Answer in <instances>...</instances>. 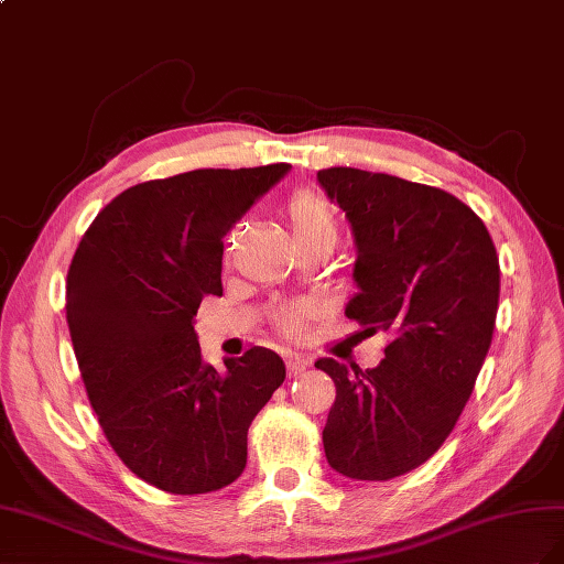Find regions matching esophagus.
I'll return each instance as SVG.
<instances>
[{"label": "esophagus", "mask_w": 564, "mask_h": 564, "mask_svg": "<svg viewBox=\"0 0 564 564\" xmlns=\"http://www.w3.org/2000/svg\"><path fill=\"white\" fill-rule=\"evenodd\" d=\"M307 366H310V359L285 357V371H288V376H297V373H302Z\"/></svg>", "instance_id": "34e87169"}]
</instances>
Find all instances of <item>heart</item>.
<instances>
[{"instance_id": "obj_1", "label": "heart", "mask_w": 564, "mask_h": 564, "mask_svg": "<svg viewBox=\"0 0 564 564\" xmlns=\"http://www.w3.org/2000/svg\"><path fill=\"white\" fill-rule=\"evenodd\" d=\"M283 215L288 219V227H291L297 248L312 246V243H335L337 221L324 193H318L314 188H302L293 193L283 207ZM229 250H234L231 238L227 243V252ZM307 316H310L307 304H295V307H288L276 314V328L283 335H297Z\"/></svg>"}]
</instances>
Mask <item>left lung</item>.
I'll use <instances>...</instances> for the list:
<instances>
[{"label": "left lung", "instance_id": "8db88e82", "mask_svg": "<svg viewBox=\"0 0 564 564\" xmlns=\"http://www.w3.org/2000/svg\"><path fill=\"white\" fill-rule=\"evenodd\" d=\"M318 182L357 240L359 293L345 314L392 337L366 371L316 361L335 382L324 452L345 477L388 481L437 452L468 404L501 267L485 221L452 193L354 167L321 170Z\"/></svg>", "mask_w": 564, "mask_h": 564}]
</instances>
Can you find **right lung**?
Wrapping results in <instances>:
<instances>
[{
    "label": "right lung",
    "mask_w": 564,
    "mask_h": 564,
    "mask_svg": "<svg viewBox=\"0 0 564 564\" xmlns=\"http://www.w3.org/2000/svg\"><path fill=\"white\" fill-rule=\"evenodd\" d=\"M288 167L137 184L96 215L73 254L66 318L89 404L112 452L160 491L196 496L238 479L248 427L285 380L279 354L262 347L217 373L193 316L221 295V238Z\"/></svg>",
    "instance_id": "obj_1"
}]
</instances>
